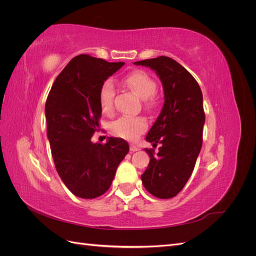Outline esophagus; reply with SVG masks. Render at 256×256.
<instances>
[{
    "instance_id": "esophagus-1",
    "label": "esophagus",
    "mask_w": 256,
    "mask_h": 256,
    "mask_svg": "<svg viewBox=\"0 0 256 256\" xmlns=\"http://www.w3.org/2000/svg\"><path fill=\"white\" fill-rule=\"evenodd\" d=\"M136 150H138V146L134 145V144H130V152H136Z\"/></svg>"
}]
</instances>
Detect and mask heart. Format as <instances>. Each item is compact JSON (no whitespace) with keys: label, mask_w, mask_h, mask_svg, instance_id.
<instances>
[{"label":"heart","mask_w":256,"mask_h":256,"mask_svg":"<svg viewBox=\"0 0 256 256\" xmlns=\"http://www.w3.org/2000/svg\"><path fill=\"white\" fill-rule=\"evenodd\" d=\"M124 83L134 90L143 100L150 99L156 92L157 85L152 76L142 70H138L128 74ZM115 95L114 84L111 81L102 83L98 92V100L102 110L104 113H110L113 110V98ZM147 128V122L142 118H120L112 122L110 127L111 134L126 140H134Z\"/></svg>","instance_id":"b5f03b06"}]
</instances>
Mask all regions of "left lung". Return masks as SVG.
I'll return each mask as SVG.
<instances>
[{"label":"left lung","mask_w":256,"mask_h":256,"mask_svg":"<svg viewBox=\"0 0 256 256\" xmlns=\"http://www.w3.org/2000/svg\"><path fill=\"white\" fill-rule=\"evenodd\" d=\"M156 72L164 92V108L146 136L159 152L145 148L150 157L142 182L150 194L171 198L190 178L203 143L205 113L202 90L192 74L168 56L136 62Z\"/></svg>","instance_id":"left-lung-1"}]
</instances>
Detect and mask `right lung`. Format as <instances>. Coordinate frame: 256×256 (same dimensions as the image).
Masks as SVG:
<instances>
[{
	"mask_svg": "<svg viewBox=\"0 0 256 256\" xmlns=\"http://www.w3.org/2000/svg\"><path fill=\"white\" fill-rule=\"evenodd\" d=\"M124 64L80 54L58 76L46 102L54 166L66 187L78 198L102 196L129 152L128 143L120 138H108L106 144L90 141L102 118L99 88Z\"/></svg>",
	"mask_w": 256,
	"mask_h": 256,
	"instance_id": "add662e5",
	"label": "right lung"
}]
</instances>
